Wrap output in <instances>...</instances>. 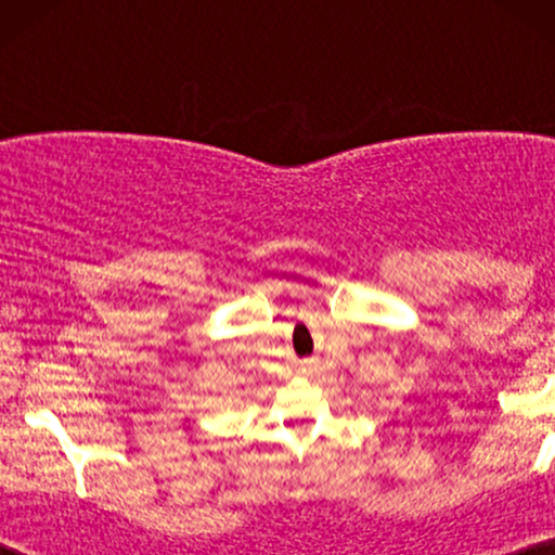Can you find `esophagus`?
<instances>
[{
    "label": "esophagus",
    "mask_w": 555,
    "mask_h": 555,
    "mask_svg": "<svg viewBox=\"0 0 555 555\" xmlns=\"http://www.w3.org/2000/svg\"><path fill=\"white\" fill-rule=\"evenodd\" d=\"M298 371H300V374H310V371H313V361H302Z\"/></svg>",
    "instance_id": "34e87169"
}]
</instances>
